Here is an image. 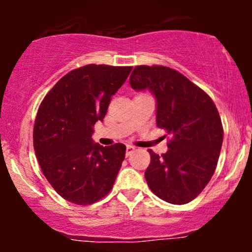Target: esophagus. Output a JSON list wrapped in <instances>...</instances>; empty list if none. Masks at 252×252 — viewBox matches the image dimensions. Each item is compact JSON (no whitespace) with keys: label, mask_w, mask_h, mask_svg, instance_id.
Returning <instances> with one entry per match:
<instances>
[{"label":"esophagus","mask_w":252,"mask_h":252,"mask_svg":"<svg viewBox=\"0 0 252 252\" xmlns=\"http://www.w3.org/2000/svg\"><path fill=\"white\" fill-rule=\"evenodd\" d=\"M134 150H135V147H134V146H130V144H128V146H126V156H129L130 154H131L132 152H134Z\"/></svg>","instance_id":"esophagus-1"}]
</instances>
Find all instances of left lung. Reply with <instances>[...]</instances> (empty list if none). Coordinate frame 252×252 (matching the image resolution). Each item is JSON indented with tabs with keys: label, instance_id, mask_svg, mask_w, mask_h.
<instances>
[{
	"label": "left lung",
	"instance_id": "8db88e82",
	"mask_svg": "<svg viewBox=\"0 0 252 252\" xmlns=\"http://www.w3.org/2000/svg\"><path fill=\"white\" fill-rule=\"evenodd\" d=\"M136 91L148 89L156 98V126L172 136L168 152L149 150L144 176L149 189L174 205L192 201L215 173L222 137L221 120L205 91L166 66H136L130 76Z\"/></svg>",
	"mask_w": 252,
	"mask_h": 252
}]
</instances>
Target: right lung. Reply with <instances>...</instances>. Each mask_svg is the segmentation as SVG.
<instances>
[{
	"mask_svg": "<svg viewBox=\"0 0 252 252\" xmlns=\"http://www.w3.org/2000/svg\"><path fill=\"white\" fill-rule=\"evenodd\" d=\"M131 68L83 66L63 76L43 98L34 124V150L43 175L65 200L94 204L114 186L126 146L103 147L91 136Z\"/></svg>",
	"mask_w": 252,
	"mask_h": 252,
	"instance_id": "obj_1",
	"label": "right lung"
}]
</instances>
